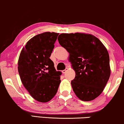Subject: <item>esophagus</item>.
<instances>
[{
  "instance_id": "1",
  "label": "esophagus",
  "mask_w": 124,
  "mask_h": 124,
  "mask_svg": "<svg viewBox=\"0 0 124 124\" xmlns=\"http://www.w3.org/2000/svg\"><path fill=\"white\" fill-rule=\"evenodd\" d=\"M68 70V68H66V69H65V70H62V73H66V71L67 70Z\"/></svg>"
}]
</instances>
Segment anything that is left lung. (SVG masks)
I'll return each instance as SVG.
<instances>
[{"instance_id":"left-lung-1","label":"left lung","mask_w":124,"mask_h":124,"mask_svg":"<svg viewBox=\"0 0 124 124\" xmlns=\"http://www.w3.org/2000/svg\"><path fill=\"white\" fill-rule=\"evenodd\" d=\"M58 40L69 53L76 72L71 81L76 95L83 101L95 99L103 91L110 76L107 49L98 38L88 34L62 33Z\"/></svg>"}]
</instances>
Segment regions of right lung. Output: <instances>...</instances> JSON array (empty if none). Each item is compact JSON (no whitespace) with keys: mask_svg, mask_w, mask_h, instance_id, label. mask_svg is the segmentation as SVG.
I'll return each instance as SVG.
<instances>
[{"mask_svg":"<svg viewBox=\"0 0 124 124\" xmlns=\"http://www.w3.org/2000/svg\"><path fill=\"white\" fill-rule=\"evenodd\" d=\"M59 33L44 32L28 41L21 52L18 70L26 90L40 102L50 101L57 92L61 72L50 58Z\"/></svg>","mask_w":124,"mask_h":124,"instance_id":"add662e5","label":"right lung"}]
</instances>
